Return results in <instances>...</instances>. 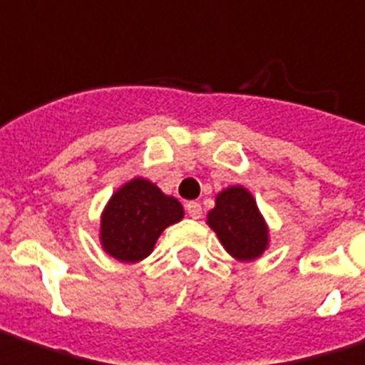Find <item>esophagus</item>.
I'll return each mask as SVG.
<instances>
[{
	"instance_id": "obj_1",
	"label": "esophagus",
	"mask_w": 365,
	"mask_h": 365,
	"mask_svg": "<svg viewBox=\"0 0 365 365\" xmlns=\"http://www.w3.org/2000/svg\"><path fill=\"white\" fill-rule=\"evenodd\" d=\"M187 212L190 218H195V220H197V218H200V216H202V207H200L198 202H188Z\"/></svg>"
}]
</instances>
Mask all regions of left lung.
Listing matches in <instances>:
<instances>
[{"instance_id": "obj_1", "label": "left lung", "mask_w": 365, "mask_h": 365, "mask_svg": "<svg viewBox=\"0 0 365 365\" xmlns=\"http://www.w3.org/2000/svg\"><path fill=\"white\" fill-rule=\"evenodd\" d=\"M207 225L215 230L226 252L240 262L260 258L270 245V230L258 210L256 198L240 185L216 195L215 208L207 215Z\"/></svg>"}]
</instances>
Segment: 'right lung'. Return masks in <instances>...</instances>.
I'll use <instances>...</instances> for the list:
<instances>
[{"instance_id":"1","label":"right lung","mask_w":365,"mask_h":365,"mask_svg":"<svg viewBox=\"0 0 365 365\" xmlns=\"http://www.w3.org/2000/svg\"><path fill=\"white\" fill-rule=\"evenodd\" d=\"M185 210L147 178L135 177L117 188L101 212L103 250L115 260L135 264L153 252L160 232L182 220Z\"/></svg>"}]
</instances>
